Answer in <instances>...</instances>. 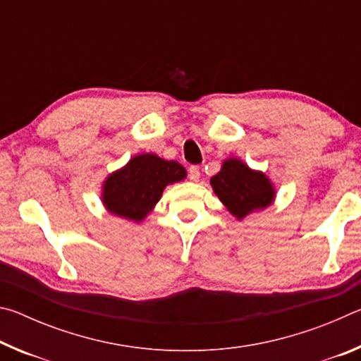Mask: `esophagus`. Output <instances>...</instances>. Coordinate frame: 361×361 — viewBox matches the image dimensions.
I'll return each mask as SVG.
<instances>
[{
  "instance_id": "esophagus-1",
  "label": "esophagus",
  "mask_w": 361,
  "mask_h": 361,
  "mask_svg": "<svg viewBox=\"0 0 361 361\" xmlns=\"http://www.w3.org/2000/svg\"><path fill=\"white\" fill-rule=\"evenodd\" d=\"M188 176L191 181H199L200 178V170L197 166H191L188 169Z\"/></svg>"
}]
</instances>
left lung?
<instances>
[{
    "instance_id": "8db88e82",
    "label": "left lung",
    "mask_w": 361,
    "mask_h": 361,
    "mask_svg": "<svg viewBox=\"0 0 361 361\" xmlns=\"http://www.w3.org/2000/svg\"><path fill=\"white\" fill-rule=\"evenodd\" d=\"M210 183L219 200L239 219L267 207L274 199V189L266 175L250 170L239 159L226 161L221 172L212 176Z\"/></svg>"
}]
</instances>
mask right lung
Listing matches in <instances>:
<instances>
[{
	"instance_id": "1",
	"label": "right lung",
	"mask_w": 361,
	"mask_h": 361,
	"mask_svg": "<svg viewBox=\"0 0 361 361\" xmlns=\"http://www.w3.org/2000/svg\"><path fill=\"white\" fill-rule=\"evenodd\" d=\"M186 176L178 162L164 161L156 154H140L124 169L108 176L103 185V204L108 212L133 221H142L161 199L164 188Z\"/></svg>"
}]
</instances>
